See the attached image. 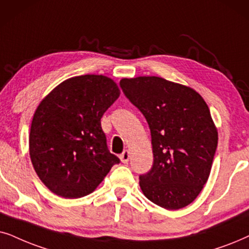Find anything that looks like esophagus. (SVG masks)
<instances>
[{
	"label": "esophagus",
	"instance_id": "34e87169",
	"mask_svg": "<svg viewBox=\"0 0 249 249\" xmlns=\"http://www.w3.org/2000/svg\"><path fill=\"white\" fill-rule=\"evenodd\" d=\"M121 160H122V163H124V164H126L127 161H128V159H130V151L128 150H124L123 151V154L121 155Z\"/></svg>",
	"mask_w": 249,
	"mask_h": 249
}]
</instances>
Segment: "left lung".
<instances>
[{"label": "left lung", "instance_id": "left-lung-1", "mask_svg": "<svg viewBox=\"0 0 249 249\" xmlns=\"http://www.w3.org/2000/svg\"><path fill=\"white\" fill-rule=\"evenodd\" d=\"M123 91L147 119L154 164L140 177L149 200L168 211L191 204L210 178L218 133L203 97L157 76L122 78Z\"/></svg>", "mask_w": 249, "mask_h": 249}]
</instances>
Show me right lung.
Wrapping results in <instances>:
<instances>
[{
    "label": "right lung",
    "mask_w": 249,
    "mask_h": 249,
    "mask_svg": "<svg viewBox=\"0 0 249 249\" xmlns=\"http://www.w3.org/2000/svg\"><path fill=\"white\" fill-rule=\"evenodd\" d=\"M117 83L104 75L75 76L55 86L36 108L29 133L33 167L59 197L93 192L119 159L109 152L101 117L117 100Z\"/></svg>",
    "instance_id": "obj_1"
}]
</instances>
